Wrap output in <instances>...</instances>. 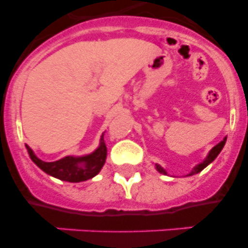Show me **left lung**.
<instances>
[{"label": "left lung", "mask_w": 248, "mask_h": 248, "mask_svg": "<svg viewBox=\"0 0 248 248\" xmlns=\"http://www.w3.org/2000/svg\"><path fill=\"white\" fill-rule=\"evenodd\" d=\"M225 143H226V138H225V139H223L222 141H221V143H218L217 145L214 146V148L211 149V151H210V153H209L207 157H206V159L203 160L202 163L199 164V165H196L194 169H192V171L190 172L189 176H191V175H195V174H198V172H200L201 170H203V169H205L206 166L209 165L210 163H212V161H214V160L216 159V156H217V155L220 154V151L222 150V148H223V145H225ZM155 166H156V170L159 172H161V174H164V175L168 174V172H166L165 170H164V169L161 168V166H160V165H157V164H156V165H155Z\"/></svg>", "instance_id": "1"}]
</instances>
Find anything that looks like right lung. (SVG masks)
Wrapping results in <instances>:
<instances>
[{
	"instance_id": "right-lung-1",
	"label": "right lung",
	"mask_w": 248,
	"mask_h": 248,
	"mask_svg": "<svg viewBox=\"0 0 248 248\" xmlns=\"http://www.w3.org/2000/svg\"><path fill=\"white\" fill-rule=\"evenodd\" d=\"M28 150L30 157L39 169L47 172L50 176H54L59 180L69 181V183H79L92 179L93 176L100 171L105 163L107 157V146H105L104 139H100V146L97 150L87 155V156L73 157L67 156L52 163H46L43 160L38 159L34 153L31 150L28 145H26Z\"/></svg>"
}]
</instances>
